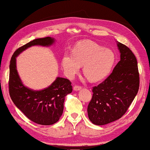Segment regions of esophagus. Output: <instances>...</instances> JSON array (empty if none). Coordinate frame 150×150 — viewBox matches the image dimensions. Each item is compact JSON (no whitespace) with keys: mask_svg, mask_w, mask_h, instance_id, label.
I'll return each instance as SVG.
<instances>
[{"mask_svg":"<svg viewBox=\"0 0 150 150\" xmlns=\"http://www.w3.org/2000/svg\"><path fill=\"white\" fill-rule=\"evenodd\" d=\"M81 89H82V86H75L74 87V90H75V91H78V90Z\"/></svg>","mask_w":150,"mask_h":150,"instance_id":"34e87169","label":"esophagus"}]
</instances>
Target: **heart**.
I'll return each mask as SVG.
<instances>
[{"instance_id":"obj_1","label":"heart","mask_w":150,"mask_h":150,"mask_svg":"<svg viewBox=\"0 0 150 150\" xmlns=\"http://www.w3.org/2000/svg\"><path fill=\"white\" fill-rule=\"evenodd\" d=\"M115 62L111 50L104 48L91 41L80 42L72 49V54L66 53L62 58V66L68 78H72L83 66V72L93 82L104 79L108 75Z\"/></svg>"}]
</instances>
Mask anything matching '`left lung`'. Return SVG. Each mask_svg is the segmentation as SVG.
<instances>
[{
  "mask_svg": "<svg viewBox=\"0 0 150 150\" xmlns=\"http://www.w3.org/2000/svg\"><path fill=\"white\" fill-rule=\"evenodd\" d=\"M120 60L104 82L93 87L88 115L95 125L102 126L120 119L137 94L139 76L135 55L127 46L117 42Z\"/></svg>",
  "mask_w": 150,
  "mask_h": 150,
  "instance_id": "8db88e82",
  "label": "left lung"
}]
</instances>
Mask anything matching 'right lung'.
Here are the masks:
<instances>
[{
  "label": "right lung",
  "mask_w": 150,
  "mask_h": 150,
  "mask_svg": "<svg viewBox=\"0 0 150 150\" xmlns=\"http://www.w3.org/2000/svg\"><path fill=\"white\" fill-rule=\"evenodd\" d=\"M54 41V38L45 37L29 42L14 52L9 66V94L14 104L31 121L45 126L55 124L62 116L66 96L72 92V83L66 78L57 77L45 89H30L23 84L19 77L16 58L31 46H50Z\"/></svg>",
  "instance_id": "right-lung-1"
}]
</instances>
